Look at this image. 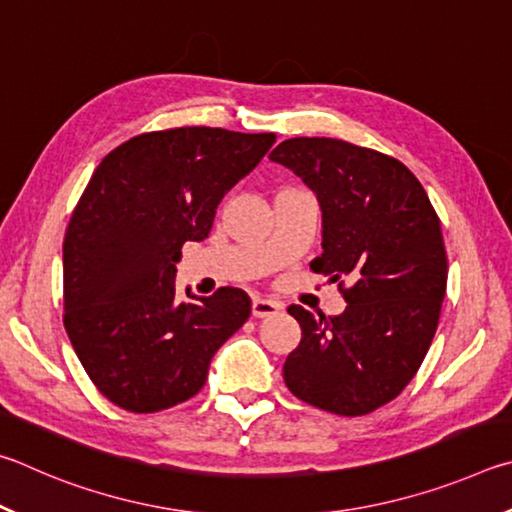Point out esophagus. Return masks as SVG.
<instances>
[{"mask_svg":"<svg viewBox=\"0 0 512 512\" xmlns=\"http://www.w3.org/2000/svg\"><path fill=\"white\" fill-rule=\"evenodd\" d=\"M281 310H283V306H281L279 301H274V299H263V297H256L254 301H251V315H254L256 319L274 317V315H279Z\"/></svg>","mask_w":512,"mask_h":512,"instance_id":"1","label":"esophagus"}]
</instances>
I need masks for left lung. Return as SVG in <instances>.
Masks as SVG:
<instances>
[{"instance_id": "obj_1", "label": "left lung", "mask_w": 512, "mask_h": 512, "mask_svg": "<svg viewBox=\"0 0 512 512\" xmlns=\"http://www.w3.org/2000/svg\"><path fill=\"white\" fill-rule=\"evenodd\" d=\"M270 159L319 200L324 254L310 270L353 283L342 290L348 306L337 317L288 308L301 342L283 380L330 414H371L407 387L434 339L447 288L441 220L414 173L378 150L294 137Z\"/></svg>"}]
</instances>
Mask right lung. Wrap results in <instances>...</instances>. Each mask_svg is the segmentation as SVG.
Instances as JSON below:
<instances>
[{
  "label": "right lung",
  "instance_id": "add662e5",
  "mask_svg": "<svg viewBox=\"0 0 512 512\" xmlns=\"http://www.w3.org/2000/svg\"><path fill=\"white\" fill-rule=\"evenodd\" d=\"M274 141V132L173 128L132 137L96 166L62 245L65 328L114 405L152 414L193 398L215 351L249 319L238 288L186 290L191 301H179L175 265Z\"/></svg>",
  "mask_w": 512,
  "mask_h": 512
}]
</instances>
